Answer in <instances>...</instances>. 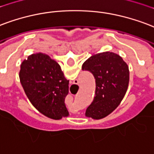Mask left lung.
I'll return each mask as SVG.
<instances>
[{"label":"left lung","mask_w":154,"mask_h":154,"mask_svg":"<svg viewBox=\"0 0 154 154\" xmlns=\"http://www.w3.org/2000/svg\"><path fill=\"white\" fill-rule=\"evenodd\" d=\"M95 79V95L86 116L102 119L114 110L123 99L129 84V68L122 57L112 52L94 54L82 64Z\"/></svg>","instance_id":"1"}]
</instances>
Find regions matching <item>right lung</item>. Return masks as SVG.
Returning a JSON list of instances; mask_svg holds the SVG:
<instances>
[{
    "label": "right lung",
    "instance_id": "right-lung-1",
    "mask_svg": "<svg viewBox=\"0 0 154 154\" xmlns=\"http://www.w3.org/2000/svg\"><path fill=\"white\" fill-rule=\"evenodd\" d=\"M19 78L28 100L40 112L54 120L68 117L64 100L69 81L56 61L42 53L31 54L21 63Z\"/></svg>",
    "mask_w": 154,
    "mask_h": 154
}]
</instances>
